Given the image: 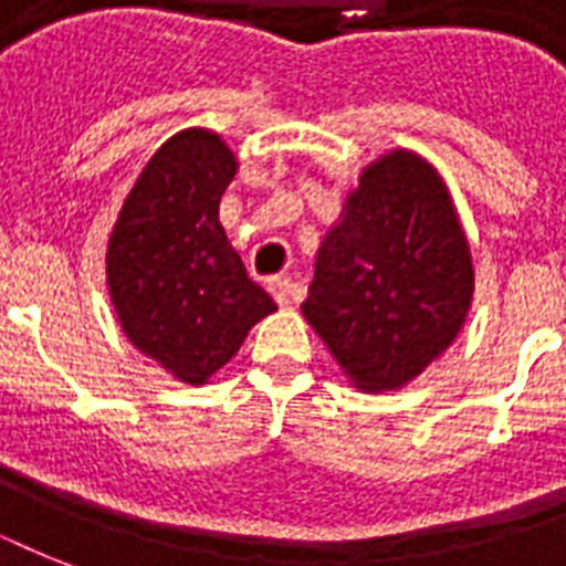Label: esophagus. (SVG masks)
<instances>
[{"instance_id":"34e87169","label":"esophagus","mask_w":566,"mask_h":566,"mask_svg":"<svg viewBox=\"0 0 566 566\" xmlns=\"http://www.w3.org/2000/svg\"><path fill=\"white\" fill-rule=\"evenodd\" d=\"M266 291L273 293V300L279 302V305H287L293 291H296V284H293V279H287V275H273V279L266 282Z\"/></svg>"}]
</instances>
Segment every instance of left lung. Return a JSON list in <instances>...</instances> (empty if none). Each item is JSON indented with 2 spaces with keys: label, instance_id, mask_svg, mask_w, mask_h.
<instances>
[{
  "label": "left lung",
  "instance_id": "8db88e82",
  "mask_svg": "<svg viewBox=\"0 0 566 566\" xmlns=\"http://www.w3.org/2000/svg\"><path fill=\"white\" fill-rule=\"evenodd\" d=\"M473 264L443 181L411 153L367 167L328 231L302 314L361 390L434 361L464 323Z\"/></svg>",
  "mask_w": 566,
  "mask_h": 566
}]
</instances>
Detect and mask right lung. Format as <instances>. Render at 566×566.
Instances as JSON below:
<instances>
[{
  "label": "right lung",
  "instance_id": "right-lung-1",
  "mask_svg": "<svg viewBox=\"0 0 566 566\" xmlns=\"http://www.w3.org/2000/svg\"><path fill=\"white\" fill-rule=\"evenodd\" d=\"M238 161L188 128L146 164L108 243V287L128 340L172 376L202 385L275 302L249 279L220 226Z\"/></svg>",
  "mask_w": 566,
  "mask_h": 566
}]
</instances>
